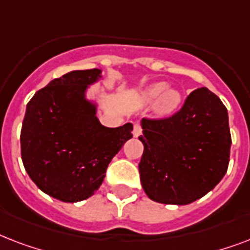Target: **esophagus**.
<instances>
[{
	"mask_svg": "<svg viewBox=\"0 0 250 250\" xmlns=\"http://www.w3.org/2000/svg\"><path fill=\"white\" fill-rule=\"evenodd\" d=\"M132 133H133V136H135V137H139L141 133H143V128H141L140 123H136V125H133Z\"/></svg>",
	"mask_w": 250,
	"mask_h": 250,
	"instance_id": "esophagus-1",
	"label": "esophagus"
}]
</instances>
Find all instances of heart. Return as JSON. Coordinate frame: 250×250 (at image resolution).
<instances>
[{
  "label": "heart",
  "mask_w": 250,
  "mask_h": 250,
  "mask_svg": "<svg viewBox=\"0 0 250 250\" xmlns=\"http://www.w3.org/2000/svg\"><path fill=\"white\" fill-rule=\"evenodd\" d=\"M166 83H156L150 85L148 89L145 90V97L149 101H154L160 97L158 101V110L162 114L172 113L179 106L182 101V96L176 89H166Z\"/></svg>",
  "instance_id": "obj_1"
}]
</instances>
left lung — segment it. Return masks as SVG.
Here are the masks:
<instances>
[{
	"label": "left lung",
	"instance_id": "left-lung-1",
	"mask_svg": "<svg viewBox=\"0 0 250 250\" xmlns=\"http://www.w3.org/2000/svg\"><path fill=\"white\" fill-rule=\"evenodd\" d=\"M141 186L150 200L187 205L213 189L229 168V113L217 94L202 86L178 113L143 119Z\"/></svg>",
	"mask_w": 250,
	"mask_h": 250
}]
</instances>
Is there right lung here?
I'll list each match as a JSON object with an SVG mask.
<instances>
[{"label":"right lung","instance_id":"1","mask_svg":"<svg viewBox=\"0 0 250 250\" xmlns=\"http://www.w3.org/2000/svg\"><path fill=\"white\" fill-rule=\"evenodd\" d=\"M101 70H78L52 80L27 104L21 132V161L44 193L78 202L96 193L110 161L132 137V125L109 128L85 98Z\"/></svg>","mask_w":250,"mask_h":250}]
</instances>
